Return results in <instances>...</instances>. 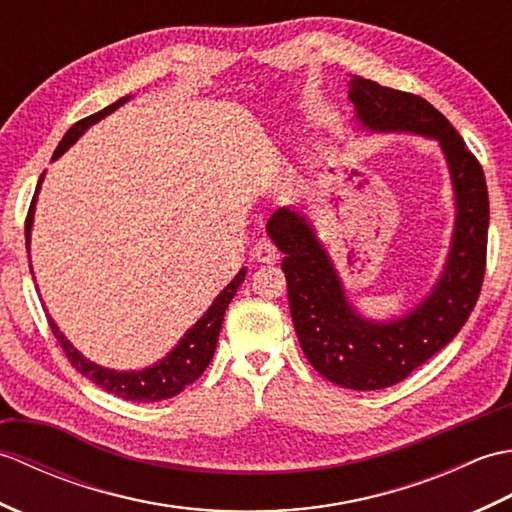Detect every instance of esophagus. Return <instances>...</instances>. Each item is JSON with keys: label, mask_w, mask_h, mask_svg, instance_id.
<instances>
[{"label": "esophagus", "mask_w": 512, "mask_h": 512, "mask_svg": "<svg viewBox=\"0 0 512 512\" xmlns=\"http://www.w3.org/2000/svg\"><path fill=\"white\" fill-rule=\"evenodd\" d=\"M253 259L259 264H275L279 259V250L277 246L270 242V239L262 237L259 242L253 246Z\"/></svg>", "instance_id": "34e87169"}]
</instances>
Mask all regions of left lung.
<instances>
[{"label":"left lung","instance_id":"left-lung-1","mask_svg":"<svg viewBox=\"0 0 512 512\" xmlns=\"http://www.w3.org/2000/svg\"><path fill=\"white\" fill-rule=\"evenodd\" d=\"M350 101L365 127L438 138L447 156L458 217L449 262L431 295L407 317L374 323L347 303L341 279L301 213L279 209L266 231L284 253L292 323L310 365L330 383L356 391L391 387L427 363L462 330L486 273L488 191L482 165L462 136L422 96L352 76Z\"/></svg>","mask_w":512,"mask_h":512}]
</instances>
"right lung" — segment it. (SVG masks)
<instances>
[{
  "mask_svg": "<svg viewBox=\"0 0 512 512\" xmlns=\"http://www.w3.org/2000/svg\"><path fill=\"white\" fill-rule=\"evenodd\" d=\"M127 99H121L112 103L105 110L96 112L88 118H81L79 123H74L68 134L63 136V140L59 143V147L54 149L52 160H57L65 149L76 143L85 129L90 125L99 123L101 118H105L107 114H112L116 107H121ZM41 184V180H39ZM37 184V191H39ZM35 200L37 195L30 202V209L26 215V248H30V228H32V213H35ZM32 273V266H30ZM246 270L242 268L235 275V279L228 284L217 299L213 301V306L206 310L204 317L193 325V328L182 336L180 343L173 347V350L162 358L160 363H156L154 367H147L143 372H116V369H105L101 365H96L88 358H83L79 354V350H74L70 345V341L59 332L57 323H54L48 317V325L54 334V339L59 341V345L63 347V354L68 358L70 365L81 372L85 378H90L94 385H99L101 389H105L107 394H114L123 400H134V402H158V400H167L178 396L180 391L187 389L191 383H195L202 374L204 369L209 367L211 358L215 354V345H217V336H220L222 330V321H224V312L228 308V303L235 297V292L239 288V284L244 281Z\"/></svg>",
  "mask_w": 512,
  "mask_h": 512,
  "instance_id": "add662e5",
  "label": "right lung"
}]
</instances>
